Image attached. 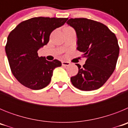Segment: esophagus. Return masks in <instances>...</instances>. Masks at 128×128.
I'll return each instance as SVG.
<instances>
[{
	"instance_id": "1",
	"label": "esophagus",
	"mask_w": 128,
	"mask_h": 128,
	"mask_svg": "<svg viewBox=\"0 0 128 128\" xmlns=\"http://www.w3.org/2000/svg\"><path fill=\"white\" fill-rule=\"evenodd\" d=\"M62 65L63 66H69L70 65V63L68 62H65V61H63V62H62Z\"/></svg>"
}]
</instances>
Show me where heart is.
Here are the masks:
<instances>
[{"mask_svg":"<svg viewBox=\"0 0 128 128\" xmlns=\"http://www.w3.org/2000/svg\"><path fill=\"white\" fill-rule=\"evenodd\" d=\"M66 28H70V27H66Z\"/></svg>","mask_w":128,"mask_h":128,"instance_id":"obj_1","label":"heart"}]
</instances>
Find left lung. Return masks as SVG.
Listing matches in <instances>:
<instances>
[{"mask_svg": "<svg viewBox=\"0 0 128 128\" xmlns=\"http://www.w3.org/2000/svg\"><path fill=\"white\" fill-rule=\"evenodd\" d=\"M66 24L75 29L77 49L86 58L82 66L76 64L78 73L71 77V82L81 90H97L115 68L119 54L117 37L107 26L90 19L70 18Z\"/></svg>", "mask_w": 128, "mask_h": 128, "instance_id": "8db88e82", "label": "left lung"}]
</instances>
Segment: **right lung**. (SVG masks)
<instances>
[{"label":"right lung","mask_w":128,"mask_h":128,"mask_svg":"<svg viewBox=\"0 0 128 128\" xmlns=\"http://www.w3.org/2000/svg\"><path fill=\"white\" fill-rule=\"evenodd\" d=\"M66 18L34 17L19 24L8 37L5 47L10 68L19 82L32 90H40L50 82L53 70L62 66L57 60L48 62L39 57L38 50L47 45L54 29Z\"/></svg>","instance_id":"right-lung-1"}]
</instances>
